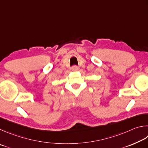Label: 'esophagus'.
Wrapping results in <instances>:
<instances>
[{
	"instance_id": "34e87169",
	"label": "esophagus",
	"mask_w": 148,
	"mask_h": 148,
	"mask_svg": "<svg viewBox=\"0 0 148 148\" xmlns=\"http://www.w3.org/2000/svg\"><path fill=\"white\" fill-rule=\"evenodd\" d=\"M71 70H72V71H79V67L78 66H73V67H71Z\"/></svg>"
}]
</instances>
